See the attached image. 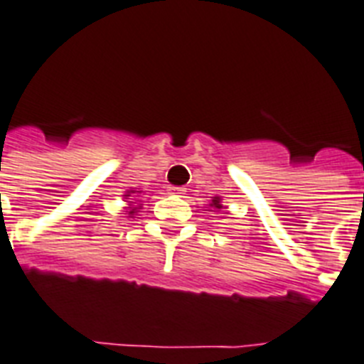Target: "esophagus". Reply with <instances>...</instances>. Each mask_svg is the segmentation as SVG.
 Here are the masks:
<instances>
[{"label": "esophagus", "mask_w": 364, "mask_h": 364, "mask_svg": "<svg viewBox=\"0 0 364 364\" xmlns=\"http://www.w3.org/2000/svg\"><path fill=\"white\" fill-rule=\"evenodd\" d=\"M168 191H170V194H176V196H183V194L187 192V188H185V187H170Z\"/></svg>", "instance_id": "obj_1"}]
</instances>
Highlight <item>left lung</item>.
<instances>
[{"label":"left lung","instance_id":"left-lung-1","mask_svg":"<svg viewBox=\"0 0 364 364\" xmlns=\"http://www.w3.org/2000/svg\"><path fill=\"white\" fill-rule=\"evenodd\" d=\"M213 208L215 209H220L223 208V205H220V198H213V203H211Z\"/></svg>","mask_w":364,"mask_h":364}]
</instances>
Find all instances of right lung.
I'll return each instance as SVG.
<instances>
[{
  "label": "right lung",
  "instance_id": "add662e5",
  "mask_svg": "<svg viewBox=\"0 0 364 364\" xmlns=\"http://www.w3.org/2000/svg\"><path fill=\"white\" fill-rule=\"evenodd\" d=\"M127 196H131V194H127ZM134 203V202H132ZM132 213H134V209H129V215H132Z\"/></svg>",
  "mask_w": 364,
  "mask_h": 364
}]
</instances>
